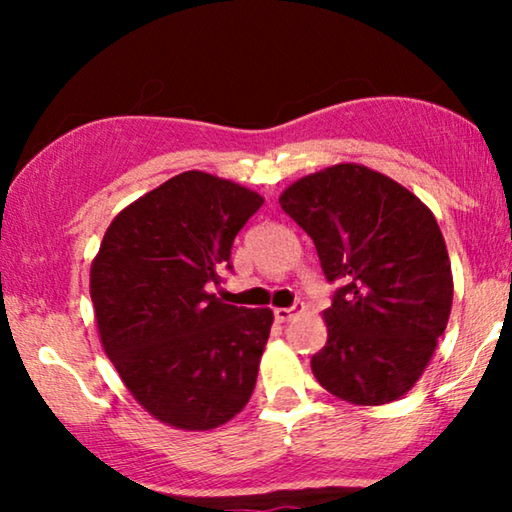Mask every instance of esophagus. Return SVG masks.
Instances as JSON below:
<instances>
[{
	"instance_id": "34e87169",
	"label": "esophagus",
	"mask_w": 512,
	"mask_h": 512,
	"mask_svg": "<svg viewBox=\"0 0 512 512\" xmlns=\"http://www.w3.org/2000/svg\"><path fill=\"white\" fill-rule=\"evenodd\" d=\"M303 310H305L303 303H298V305H293V307H277L275 319L277 321H291L293 317H296V314H300Z\"/></svg>"
}]
</instances>
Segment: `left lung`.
Instances as JSON below:
<instances>
[{"label":"left lung","mask_w":512,"mask_h":512,"mask_svg":"<svg viewBox=\"0 0 512 512\" xmlns=\"http://www.w3.org/2000/svg\"><path fill=\"white\" fill-rule=\"evenodd\" d=\"M279 205L317 247L328 340L312 373L333 396L384 405L415 387L452 310V268L436 216L398 181L356 163L307 174Z\"/></svg>","instance_id":"left-lung-1"}]
</instances>
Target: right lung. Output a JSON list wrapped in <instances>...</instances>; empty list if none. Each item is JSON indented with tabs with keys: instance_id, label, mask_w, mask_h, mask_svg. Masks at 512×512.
Wrapping results in <instances>:
<instances>
[{
	"instance_id": "obj_1",
	"label": "right lung",
	"mask_w": 512,
	"mask_h": 512,
	"mask_svg": "<svg viewBox=\"0 0 512 512\" xmlns=\"http://www.w3.org/2000/svg\"><path fill=\"white\" fill-rule=\"evenodd\" d=\"M263 198L207 172H181L111 221L90 298L104 352L146 412L209 431L249 403L272 326L268 307L223 303L209 286Z\"/></svg>"
}]
</instances>
